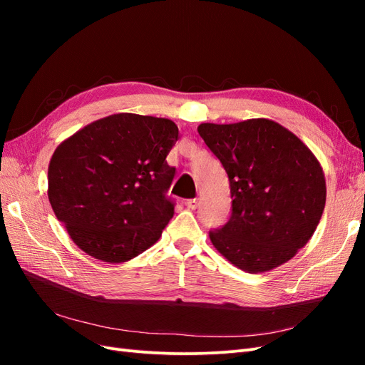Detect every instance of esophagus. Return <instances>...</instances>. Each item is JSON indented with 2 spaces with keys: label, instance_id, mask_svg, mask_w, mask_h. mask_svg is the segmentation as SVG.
<instances>
[{
  "label": "esophagus",
  "instance_id": "1",
  "mask_svg": "<svg viewBox=\"0 0 365 365\" xmlns=\"http://www.w3.org/2000/svg\"><path fill=\"white\" fill-rule=\"evenodd\" d=\"M185 205H187V208L195 210V208H197V205H200V201H197V200H187Z\"/></svg>",
  "mask_w": 365,
  "mask_h": 365
}]
</instances>
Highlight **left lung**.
<instances>
[{
	"instance_id": "8db88e82",
	"label": "left lung",
	"mask_w": 365,
	"mask_h": 365,
	"mask_svg": "<svg viewBox=\"0 0 365 365\" xmlns=\"http://www.w3.org/2000/svg\"><path fill=\"white\" fill-rule=\"evenodd\" d=\"M197 132L222 163L233 213L210 233L213 247L242 271L267 272L291 260L322 219V164L289 129L268 118L201 123Z\"/></svg>"
}]
</instances>
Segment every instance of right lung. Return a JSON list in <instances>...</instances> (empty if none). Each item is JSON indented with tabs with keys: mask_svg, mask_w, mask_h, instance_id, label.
Listing matches in <instances>:
<instances>
[{
	"mask_svg": "<svg viewBox=\"0 0 365 365\" xmlns=\"http://www.w3.org/2000/svg\"><path fill=\"white\" fill-rule=\"evenodd\" d=\"M178 140L169 118L120 113L63 140L48 164V201L71 240L106 263L137 257L173 216L165 197Z\"/></svg>",
	"mask_w": 365,
	"mask_h": 365,
	"instance_id": "right-lung-1",
	"label": "right lung"
}]
</instances>
